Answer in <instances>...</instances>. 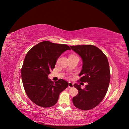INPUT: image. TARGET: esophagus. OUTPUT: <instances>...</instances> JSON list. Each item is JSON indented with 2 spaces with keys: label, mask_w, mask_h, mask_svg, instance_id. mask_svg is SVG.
Segmentation results:
<instances>
[{
  "label": "esophagus",
  "mask_w": 129,
  "mask_h": 129,
  "mask_svg": "<svg viewBox=\"0 0 129 129\" xmlns=\"http://www.w3.org/2000/svg\"><path fill=\"white\" fill-rule=\"evenodd\" d=\"M74 87V85L73 83H72L71 82H69V87L70 88H73Z\"/></svg>",
  "instance_id": "34e87169"
}]
</instances>
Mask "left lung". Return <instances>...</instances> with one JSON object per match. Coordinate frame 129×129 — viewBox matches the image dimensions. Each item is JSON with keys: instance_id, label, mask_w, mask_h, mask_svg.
<instances>
[{"instance_id": "8db88e82", "label": "left lung", "mask_w": 129, "mask_h": 129, "mask_svg": "<svg viewBox=\"0 0 129 129\" xmlns=\"http://www.w3.org/2000/svg\"><path fill=\"white\" fill-rule=\"evenodd\" d=\"M70 47L83 61L82 70L79 74L82 77L79 80L88 83L83 89L80 85H74L78 93L73 97V103L78 109L88 110L98 106L106 96L110 79L109 62L103 51L94 45Z\"/></svg>"}]
</instances>
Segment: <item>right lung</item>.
Returning a JSON list of instances; mask_svg holds the SVG:
<instances>
[{
    "label": "right lung",
    "instance_id": "obj_1",
    "mask_svg": "<svg viewBox=\"0 0 129 129\" xmlns=\"http://www.w3.org/2000/svg\"><path fill=\"white\" fill-rule=\"evenodd\" d=\"M70 47L66 44L40 42L27 53L21 69L22 83L27 96L33 103L43 108L57 102L60 93L69 83L63 79L54 83L48 78L61 54Z\"/></svg>",
    "mask_w": 129,
    "mask_h": 129
}]
</instances>
